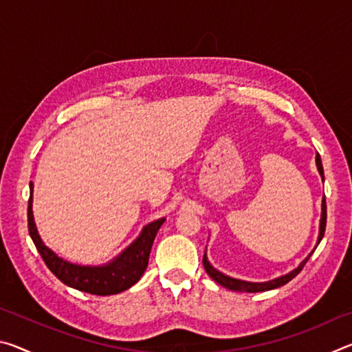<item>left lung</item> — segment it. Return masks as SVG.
I'll list each match as a JSON object with an SVG mask.
<instances>
[{
	"label": "left lung",
	"mask_w": 352,
	"mask_h": 352,
	"mask_svg": "<svg viewBox=\"0 0 352 352\" xmlns=\"http://www.w3.org/2000/svg\"><path fill=\"white\" fill-rule=\"evenodd\" d=\"M317 168L321 178L324 180V172H323V164H321V158H320V153H317ZM324 230H326V199H323V205H321V222H320V236H318V242L323 239L324 236ZM311 258V254L307 256V258L301 262L300 265L296 267L294 272L287 273V275L284 276H279L276 279H272L269 283H248V281H241V279H234V278H230L223 275V273H220L219 270L214 269V267L208 262L206 254L204 256V267L208 275H210L214 281L217 284L223 285V287L233 290V292H250V294H254V292H265V290H272V289H276V287H281V285L287 284L290 279H294L298 273L302 270V267L306 265V262Z\"/></svg>",
	"instance_id": "obj_1"
}]
</instances>
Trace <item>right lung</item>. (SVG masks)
<instances>
[{
    "instance_id": "right-lung-1",
    "label": "right lung",
    "mask_w": 352,
    "mask_h": 352,
    "mask_svg": "<svg viewBox=\"0 0 352 352\" xmlns=\"http://www.w3.org/2000/svg\"><path fill=\"white\" fill-rule=\"evenodd\" d=\"M31 195L28 201V228L32 241L37 247L38 253L43 258L45 264L63 284L80 292H87L91 295H115L132 287L135 283L140 281L142 273L147 269L148 254H151L152 243L157 236L160 226L163 225L164 219L155 220V222L144 226L138 239L132 245L124 250L115 261L102 267H82L71 264L51 252L37 233L32 216V183Z\"/></svg>"
}]
</instances>
